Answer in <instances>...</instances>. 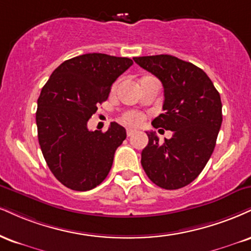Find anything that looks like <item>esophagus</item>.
Instances as JSON below:
<instances>
[{"label":"esophagus","mask_w":251,"mask_h":251,"mask_svg":"<svg viewBox=\"0 0 251 251\" xmlns=\"http://www.w3.org/2000/svg\"><path fill=\"white\" fill-rule=\"evenodd\" d=\"M135 132H137V131H135V129H133V128L126 129V134H127V137H132V135H133Z\"/></svg>","instance_id":"1"}]
</instances>
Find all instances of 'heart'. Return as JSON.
Listing matches in <instances>:
<instances>
[{
    "mask_svg": "<svg viewBox=\"0 0 251 251\" xmlns=\"http://www.w3.org/2000/svg\"><path fill=\"white\" fill-rule=\"evenodd\" d=\"M144 120V116L139 112H126L123 116V122L125 124H128V125H139Z\"/></svg>",
    "mask_w": 251,
    "mask_h": 251,
    "instance_id": "1",
    "label": "heart"
}]
</instances>
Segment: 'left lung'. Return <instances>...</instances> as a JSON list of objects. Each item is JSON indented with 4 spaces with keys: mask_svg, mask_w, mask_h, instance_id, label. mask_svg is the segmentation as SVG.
I'll return each instance as SVG.
<instances>
[{
    "mask_svg": "<svg viewBox=\"0 0 251 251\" xmlns=\"http://www.w3.org/2000/svg\"><path fill=\"white\" fill-rule=\"evenodd\" d=\"M139 66L158 77L164 86V113L153 127L173 132L160 143L146 132L149 145L141 165L150 180L165 189H179L194 181L215 149L222 124L220 93L206 72L171 55L134 57Z\"/></svg>",
    "mask_w": 251,
    "mask_h": 251,
    "instance_id": "left-lung-1",
    "label": "left lung"
}]
</instances>
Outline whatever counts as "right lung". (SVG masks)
I'll use <instances>...</instances> for the list:
<instances>
[{
  "label": "right lung",
  "instance_id": "right-lung-1",
  "mask_svg": "<svg viewBox=\"0 0 251 251\" xmlns=\"http://www.w3.org/2000/svg\"><path fill=\"white\" fill-rule=\"evenodd\" d=\"M132 64L126 57L85 53L63 62L42 89L36 112L38 143L50 171L68 188L90 191L112 167L126 129L113 122L106 132L90 131L87 122Z\"/></svg>",
  "mask_w": 251,
  "mask_h": 251
}]
</instances>
